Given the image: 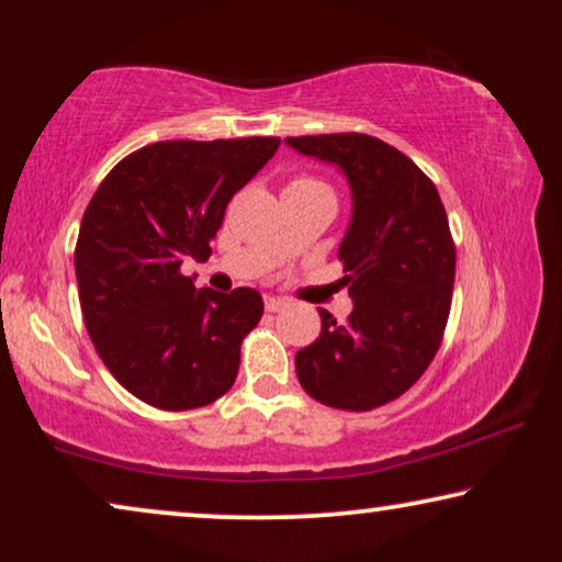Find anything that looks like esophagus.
Instances as JSON below:
<instances>
[{"mask_svg":"<svg viewBox=\"0 0 562 562\" xmlns=\"http://www.w3.org/2000/svg\"><path fill=\"white\" fill-rule=\"evenodd\" d=\"M286 306H289L286 299L266 296V312H281V310H286Z\"/></svg>","mask_w":562,"mask_h":562,"instance_id":"34e87169","label":"esophagus"}]
</instances>
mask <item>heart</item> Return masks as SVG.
I'll return each mask as SVG.
<instances>
[{"mask_svg": "<svg viewBox=\"0 0 562 562\" xmlns=\"http://www.w3.org/2000/svg\"><path fill=\"white\" fill-rule=\"evenodd\" d=\"M286 191H294V194H317V191H322V194H333V189H329L322 179H314V176H294V179L286 183Z\"/></svg>", "mask_w": 562, "mask_h": 562, "instance_id": "heart-1", "label": "heart"}]
</instances>
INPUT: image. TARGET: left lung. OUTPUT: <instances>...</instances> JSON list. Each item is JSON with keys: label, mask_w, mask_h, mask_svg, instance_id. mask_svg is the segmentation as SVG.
I'll use <instances>...</instances> for the list:
<instances>
[{"label": "left lung", "mask_w": 562, "mask_h": 562, "mask_svg": "<svg viewBox=\"0 0 562 562\" xmlns=\"http://www.w3.org/2000/svg\"><path fill=\"white\" fill-rule=\"evenodd\" d=\"M286 143L340 166L352 189V220L337 250L352 312L337 322L319 310V337L296 352L299 383L325 406L371 412L409 391L440 350L456 281L448 214L429 176L379 137Z\"/></svg>", "instance_id": "left-lung-1"}]
</instances>
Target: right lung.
<instances>
[{
    "mask_svg": "<svg viewBox=\"0 0 562 562\" xmlns=\"http://www.w3.org/2000/svg\"><path fill=\"white\" fill-rule=\"evenodd\" d=\"M279 145L153 143L122 158L91 196L74 250L83 322L102 363L140 402L189 412L233 389L263 299L256 289H196L181 263L212 256L229 199Z\"/></svg>",
    "mask_w": 562,
    "mask_h": 562,
    "instance_id": "right-lung-1",
    "label": "right lung"
}]
</instances>
